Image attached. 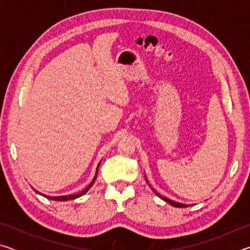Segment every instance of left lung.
I'll use <instances>...</instances> for the list:
<instances>
[{
  "label": "left lung",
  "mask_w": 250,
  "mask_h": 250,
  "mask_svg": "<svg viewBox=\"0 0 250 250\" xmlns=\"http://www.w3.org/2000/svg\"><path fill=\"white\" fill-rule=\"evenodd\" d=\"M158 194V193H156ZM158 196L159 197H161L162 198V200H164L166 202H167V203H170V204L172 205V206H175V207H188V205H185V204H182V203H176V202H174V201H171V200H168V198H167V197H163V196H161L160 194H158Z\"/></svg>",
  "instance_id": "8db88e82"
}]
</instances>
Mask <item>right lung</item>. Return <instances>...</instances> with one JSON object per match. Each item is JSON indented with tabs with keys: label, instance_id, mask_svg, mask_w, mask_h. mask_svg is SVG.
I'll list each match as a JSON object with an SVG mask.
<instances>
[{
	"label": "right lung",
	"instance_id": "obj_1",
	"mask_svg": "<svg viewBox=\"0 0 250 250\" xmlns=\"http://www.w3.org/2000/svg\"><path fill=\"white\" fill-rule=\"evenodd\" d=\"M100 164V163H99ZM99 164H98V167H99ZM98 167H97V171H96V175H95V177H94V180L91 181V183L87 186L86 188L83 189V191H82L80 193H78V194H73V195H66V196H46V195H44V196H46L47 198H49V200H53V201H69V200H75V198H77V197H79V196H82V195H83L84 193H86L88 189H89L91 186H92V184L95 183V180L97 179V174H98ZM39 193V192H37Z\"/></svg>",
	"mask_w": 250,
	"mask_h": 250
}]
</instances>
